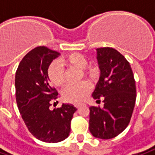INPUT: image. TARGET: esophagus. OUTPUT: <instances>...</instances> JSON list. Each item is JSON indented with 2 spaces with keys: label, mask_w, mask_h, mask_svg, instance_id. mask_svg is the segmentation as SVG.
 Returning a JSON list of instances; mask_svg holds the SVG:
<instances>
[{
  "label": "esophagus",
  "mask_w": 155,
  "mask_h": 155,
  "mask_svg": "<svg viewBox=\"0 0 155 155\" xmlns=\"http://www.w3.org/2000/svg\"><path fill=\"white\" fill-rule=\"evenodd\" d=\"M81 106H82V103H74V107H77V108H79Z\"/></svg>",
  "instance_id": "obj_1"
}]
</instances>
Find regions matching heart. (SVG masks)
Listing matches in <instances>:
<instances>
[{
  "label": "heart",
  "mask_w": 155,
  "mask_h": 155,
  "mask_svg": "<svg viewBox=\"0 0 155 155\" xmlns=\"http://www.w3.org/2000/svg\"><path fill=\"white\" fill-rule=\"evenodd\" d=\"M87 60L80 53H72L67 56L61 58L59 61H53L48 68V77L54 86L61 87L66 81L63 67L75 68L81 69L86 77L93 78L96 75V69L93 67H87ZM91 86L87 81L78 84L68 85L63 91V98L69 102H81L89 94Z\"/></svg>",
  "instance_id": "b5f03b06"
}]
</instances>
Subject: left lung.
I'll return each instance as SVG.
<instances>
[{
    "label": "left lung",
    "mask_w": 155,
    "mask_h": 155,
    "mask_svg": "<svg viewBox=\"0 0 155 155\" xmlns=\"http://www.w3.org/2000/svg\"><path fill=\"white\" fill-rule=\"evenodd\" d=\"M101 76L92 96L104 107H89V130L99 139L116 137L128 126L136 100V87L131 66L112 48H97Z\"/></svg>",
    "instance_id": "obj_1"
}]
</instances>
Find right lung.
Here are the masks:
<instances>
[{"label": "right lung", "mask_w": 155, "mask_h": 155, "mask_svg": "<svg viewBox=\"0 0 155 155\" xmlns=\"http://www.w3.org/2000/svg\"><path fill=\"white\" fill-rule=\"evenodd\" d=\"M59 55L47 47H37L24 56L15 74V97L21 115L31 134L48 143L68 138L71 120L77 110L72 104L49 108L52 102L55 103L58 93L48 83V68Z\"/></svg>", "instance_id": "1"}]
</instances>
